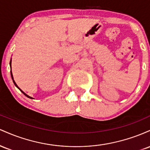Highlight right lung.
<instances>
[{
  "label": "right lung",
  "mask_w": 150,
  "mask_h": 150,
  "mask_svg": "<svg viewBox=\"0 0 150 150\" xmlns=\"http://www.w3.org/2000/svg\"><path fill=\"white\" fill-rule=\"evenodd\" d=\"M10 68H11V60H10ZM10 73H11V77H12V79H13V82H14L15 85V86H16V87H18V88L19 89H20V91H21V92H22V93H23V94H25V95L26 96V97H28V98H30V99H33V98H32V97H30V96H29V95H27V94H25V92H23V91H22V89L20 88V87H18V85H17V84H16V83H15V82L14 79H13V73H12V71H10Z\"/></svg>",
  "instance_id": "obj_1"
}]
</instances>
